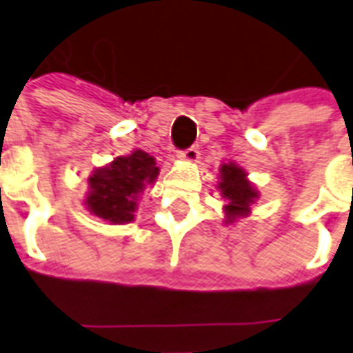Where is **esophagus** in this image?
<instances>
[{"instance_id": "1", "label": "esophagus", "mask_w": 353, "mask_h": 353, "mask_svg": "<svg viewBox=\"0 0 353 353\" xmlns=\"http://www.w3.org/2000/svg\"><path fill=\"white\" fill-rule=\"evenodd\" d=\"M177 158L179 160H185V162H197L199 160V150L195 146H191V148H185V150L177 152Z\"/></svg>"}]
</instances>
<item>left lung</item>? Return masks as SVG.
<instances>
[{
	"instance_id": "obj_1",
	"label": "left lung",
	"mask_w": 353,
	"mask_h": 353,
	"mask_svg": "<svg viewBox=\"0 0 353 353\" xmlns=\"http://www.w3.org/2000/svg\"><path fill=\"white\" fill-rule=\"evenodd\" d=\"M219 189L226 199V223H232L236 216H246L250 213V205L258 197L256 189L246 179V172L236 164H225L221 168Z\"/></svg>"
}]
</instances>
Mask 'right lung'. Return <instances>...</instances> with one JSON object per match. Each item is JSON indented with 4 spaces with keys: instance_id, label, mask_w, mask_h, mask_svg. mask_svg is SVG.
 <instances>
[{
    "instance_id": "obj_1",
    "label": "right lung",
    "mask_w": 353,
    "mask_h": 353,
    "mask_svg": "<svg viewBox=\"0 0 353 353\" xmlns=\"http://www.w3.org/2000/svg\"><path fill=\"white\" fill-rule=\"evenodd\" d=\"M158 165L150 154L134 150L119 156L90 177L88 211L113 225L130 223L137 211V197L158 176Z\"/></svg>"
}]
</instances>
